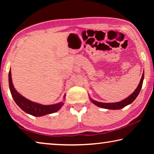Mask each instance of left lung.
Masks as SVG:
<instances>
[{"instance_id":"8db88e82","label":"left lung","mask_w":154,"mask_h":154,"mask_svg":"<svg viewBox=\"0 0 154 154\" xmlns=\"http://www.w3.org/2000/svg\"><path fill=\"white\" fill-rule=\"evenodd\" d=\"M143 79H144V72L142 75V77L140 79V83L139 85H138L137 89L134 91V92L130 94L129 96H128L126 98L124 99V100H121L120 102H118V103H100V102H98V101L93 100L91 98H90L91 102H92L93 104H94L95 105L98 106V107H101L103 109H113V110H116V109H120L124 108V106H126L127 105L131 104L133 101L136 99V98L139 95V94L140 91V89H141L142 85H143Z\"/></svg>"}]
</instances>
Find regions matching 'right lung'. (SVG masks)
<instances>
[{"instance_id":"obj_1","label":"right lung","mask_w":154,"mask_h":154,"mask_svg":"<svg viewBox=\"0 0 154 154\" xmlns=\"http://www.w3.org/2000/svg\"><path fill=\"white\" fill-rule=\"evenodd\" d=\"M9 85L10 92L12 95L15 103L26 113L32 115L35 117H41L48 114H51L58 111L62 106L64 105V102H60L57 104H54L51 105H43L37 103L32 102L28 99L26 98L18 93L13 85L11 79V72L10 69L9 72ZM64 96V98H65Z\"/></svg>"}]
</instances>
